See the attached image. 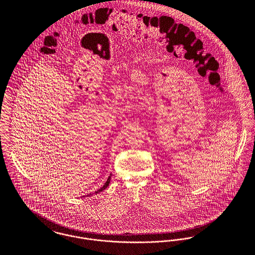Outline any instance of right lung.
Listing matches in <instances>:
<instances>
[{"instance_id": "1", "label": "right lung", "mask_w": 255, "mask_h": 255, "mask_svg": "<svg viewBox=\"0 0 255 255\" xmlns=\"http://www.w3.org/2000/svg\"><path fill=\"white\" fill-rule=\"evenodd\" d=\"M110 181H111V175H110L109 178H108V180H107V182L104 183V185L101 187V188H99L97 191H95V193H99V192H101V191H103L104 189H106L107 187H108V185H109ZM89 195H91V193H89V194H87L86 196H89ZM83 197H85V196H83Z\"/></svg>"}]
</instances>
